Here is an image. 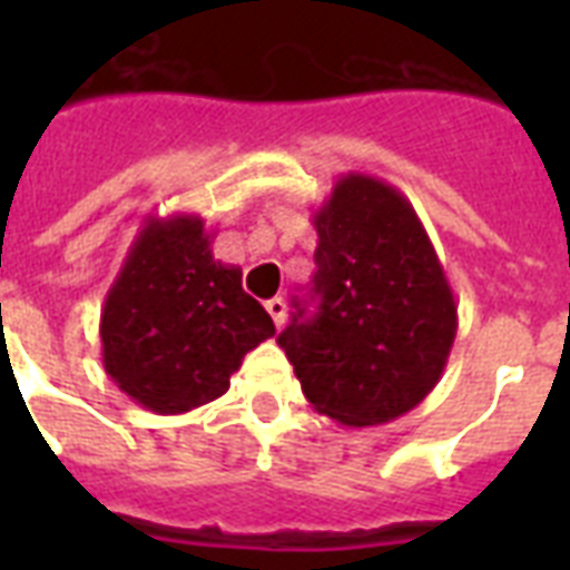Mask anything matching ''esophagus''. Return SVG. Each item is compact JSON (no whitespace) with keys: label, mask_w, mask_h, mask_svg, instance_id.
Masks as SVG:
<instances>
[{"label":"esophagus","mask_w":570,"mask_h":570,"mask_svg":"<svg viewBox=\"0 0 570 570\" xmlns=\"http://www.w3.org/2000/svg\"><path fill=\"white\" fill-rule=\"evenodd\" d=\"M266 311H268V316L275 320L277 328H281V325L286 322V302H284V298H268Z\"/></svg>","instance_id":"1"}]
</instances>
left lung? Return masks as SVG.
<instances>
[{
    "instance_id": "8db88e82",
    "label": "left lung",
    "mask_w": 570,
    "mask_h": 570,
    "mask_svg": "<svg viewBox=\"0 0 570 570\" xmlns=\"http://www.w3.org/2000/svg\"><path fill=\"white\" fill-rule=\"evenodd\" d=\"M320 307L295 302L277 337L320 414L348 429L384 425L441 381L459 307L414 206L390 183L343 174L313 213Z\"/></svg>"
}]
</instances>
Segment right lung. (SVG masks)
Returning <instances> with one entry per match:
<instances>
[{
	"instance_id": "right-lung-1",
	"label": "right lung",
	"mask_w": 570,
	"mask_h": 570,
	"mask_svg": "<svg viewBox=\"0 0 570 570\" xmlns=\"http://www.w3.org/2000/svg\"><path fill=\"white\" fill-rule=\"evenodd\" d=\"M200 215H147L100 313L102 366L154 414L224 396L242 357L275 322L242 289V268L213 257Z\"/></svg>"
}]
</instances>
